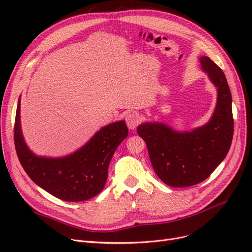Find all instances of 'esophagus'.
Wrapping results in <instances>:
<instances>
[{
	"label": "esophagus",
	"instance_id": "esophagus-1",
	"mask_svg": "<svg viewBox=\"0 0 252 252\" xmlns=\"http://www.w3.org/2000/svg\"><path fill=\"white\" fill-rule=\"evenodd\" d=\"M140 122H141V118L138 113L131 112L126 116V123L129 129H135L140 124Z\"/></svg>",
	"mask_w": 252,
	"mask_h": 252
}]
</instances>
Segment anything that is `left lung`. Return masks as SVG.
I'll use <instances>...</instances> for the list:
<instances>
[{
  "label": "left lung",
  "instance_id": "obj_1",
  "mask_svg": "<svg viewBox=\"0 0 252 252\" xmlns=\"http://www.w3.org/2000/svg\"><path fill=\"white\" fill-rule=\"evenodd\" d=\"M218 92L216 109L209 122L191 131H179L162 123H145L138 126L150 161L163 183L184 188L207 179L227 156L234 133L232 96L222 70L206 56L199 58Z\"/></svg>",
  "mask_w": 252,
  "mask_h": 252
}]
</instances>
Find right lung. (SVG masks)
<instances>
[{"label":"right lung","instance_id":"obj_1","mask_svg":"<svg viewBox=\"0 0 252 252\" xmlns=\"http://www.w3.org/2000/svg\"><path fill=\"white\" fill-rule=\"evenodd\" d=\"M127 134L126 122H116L103 126L83 147L69 155L58 158L37 156L23 139L18 100L14 126L18 159L37 186L64 201H85L103 190L111 158Z\"/></svg>","mask_w":252,"mask_h":252}]
</instances>
